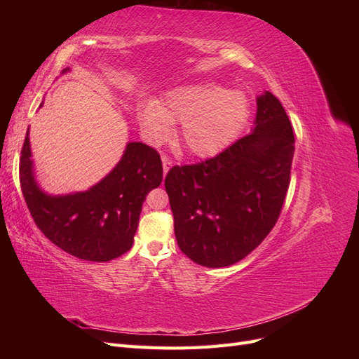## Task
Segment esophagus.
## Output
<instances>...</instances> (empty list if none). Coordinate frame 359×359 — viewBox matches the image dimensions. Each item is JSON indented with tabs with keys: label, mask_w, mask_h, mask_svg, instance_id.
<instances>
[{
	"label": "esophagus",
	"mask_w": 359,
	"mask_h": 359,
	"mask_svg": "<svg viewBox=\"0 0 359 359\" xmlns=\"http://www.w3.org/2000/svg\"><path fill=\"white\" fill-rule=\"evenodd\" d=\"M161 161H163V173H165V175H166L168 170L172 168L173 161H172L170 158H168L166 156H163V157H161Z\"/></svg>",
	"instance_id": "obj_1"
}]
</instances>
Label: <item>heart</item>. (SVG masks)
I'll return each instance as SVG.
<instances>
[{
  "label": "heart",
  "mask_w": 359,
  "mask_h": 359,
  "mask_svg": "<svg viewBox=\"0 0 359 359\" xmlns=\"http://www.w3.org/2000/svg\"><path fill=\"white\" fill-rule=\"evenodd\" d=\"M247 114L248 103L243 93L202 83L172 91L161 106L147 103L140 111V124L147 136L158 142L169 135L170 121L181 123L184 145L193 154L206 157L231 142Z\"/></svg>",
  "instance_id": "obj_1"
}]
</instances>
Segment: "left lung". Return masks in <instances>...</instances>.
Listing matches in <instances>:
<instances>
[{"instance_id": "1", "label": "left lung", "mask_w": 359, "mask_h": 359, "mask_svg": "<svg viewBox=\"0 0 359 359\" xmlns=\"http://www.w3.org/2000/svg\"><path fill=\"white\" fill-rule=\"evenodd\" d=\"M295 137L271 93L257 99L252 133L217 156L173 166L165 187L181 252L202 266L240 262L276 226L286 199Z\"/></svg>"}]
</instances>
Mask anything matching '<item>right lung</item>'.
Segmentation results:
<instances>
[{
    "mask_svg": "<svg viewBox=\"0 0 359 359\" xmlns=\"http://www.w3.org/2000/svg\"><path fill=\"white\" fill-rule=\"evenodd\" d=\"M161 180L157 151L147 144L130 142L115 169L93 189L49 196L40 190L32 173L28 132L20 151L19 181L32 220L50 243L91 262H107L132 248L142 203Z\"/></svg>",
    "mask_w": 359,
    "mask_h": 359,
    "instance_id": "obj_1",
    "label": "right lung"
}]
</instances>
